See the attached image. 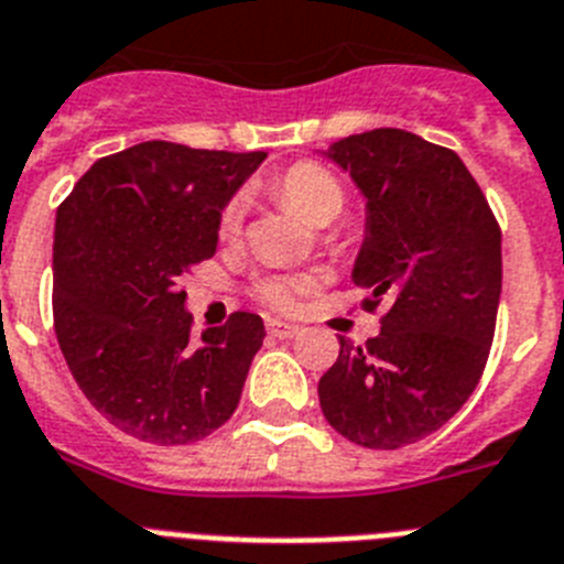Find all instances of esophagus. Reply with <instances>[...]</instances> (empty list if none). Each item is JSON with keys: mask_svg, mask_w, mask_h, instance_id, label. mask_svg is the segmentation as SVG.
<instances>
[{"mask_svg": "<svg viewBox=\"0 0 564 564\" xmlns=\"http://www.w3.org/2000/svg\"><path fill=\"white\" fill-rule=\"evenodd\" d=\"M267 332L272 337H278V340H289V337H295L297 332H301V326H295V323H286V321H275V317H269V321H267Z\"/></svg>", "mask_w": 564, "mask_h": 564, "instance_id": "obj_1", "label": "esophagus"}]
</instances>
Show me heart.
Wrapping results in <instances>:
<instances>
[{"label": "heart", "mask_w": 564, "mask_h": 564, "mask_svg": "<svg viewBox=\"0 0 564 564\" xmlns=\"http://www.w3.org/2000/svg\"><path fill=\"white\" fill-rule=\"evenodd\" d=\"M272 195L295 213H301L315 227L332 224L346 207V189H343L340 178L315 161H297L289 170H283L272 181ZM243 209H247L243 195H232L224 204L221 215H218V235L221 238H235L241 232ZM315 283L317 281L312 275H267L254 283V295L272 310L295 312L303 297L315 289Z\"/></svg>", "instance_id": "b5f03b06"}]
</instances>
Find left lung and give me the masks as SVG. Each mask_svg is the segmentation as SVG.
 <instances>
[{"label":"left lung","mask_w":564,"mask_h":564,"mask_svg":"<svg viewBox=\"0 0 564 564\" xmlns=\"http://www.w3.org/2000/svg\"><path fill=\"white\" fill-rule=\"evenodd\" d=\"M364 189L369 221L355 263L366 346L340 337L317 398L332 429L364 448L417 443L463 409L486 371L502 292V232L459 155L380 127L329 147Z\"/></svg>","instance_id":"left-lung-1"}]
</instances>
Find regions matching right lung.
<instances>
[{"instance_id": "1", "label": "right lung", "mask_w": 564, "mask_h": 564, "mask_svg": "<svg viewBox=\"0 0 564 564\" xmlns=\"http://www.w3.org/2000/svg\"><path fill=\"white\" fill-rule=\"evenodd\" d=\"M263 159L144 141L96 161L58 204V349L93 409L130 437L187 445L238 409L263 321L232 312L193 337L178 281L213 258L221 207Z\"/></svg>"}]
</instances>
